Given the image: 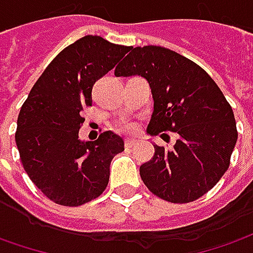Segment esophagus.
<instances>
[{"label":"esophagus","mask_w":253,"mask_h":253,"mask_svg":"<svg viewBox=\"0 0 253 253\" xmlns=\"http://www.w3.org/2000/svg\"><path fill=\"white\" fill-rule=\"evenodd\" d=\"M137 144V140H133V138H127L126 141H125V145H126V148H131L133 145H135Z\"/></svg>","instance_id":"obj_1"}]
</instances>
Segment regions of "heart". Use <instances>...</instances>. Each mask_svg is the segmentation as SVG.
I'll list each match as a JSON object with an SVG mask.
<instances>
[{"label":"heart","instance_id":"b5f03b06","mask_svg":"<svg viewBox=\"0 0 253 253\" xmlns=\"http://www.w3.org/2000/svg\"><path fill=\"white\" fill-rule=\"evenodd\" d=\"M122 128H123L125 131H133L134 126H133V125H125V126L122 127Z\"/></svg>","mask_w":253,"mask_h":253}]
</instances>
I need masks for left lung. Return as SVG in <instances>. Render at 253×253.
<instances>
[{
    "label": "left lung",
    "instance_id": "1",
    "mask_svg": "<svg viewBox=\"0 0 253 253\" xmlns=\"http://www.w3.org/2000/svg\"><path fill=\"white\" fill-rule=\"evenodd\" d=\"M134 75L147 79L154 98L147 133L178 135L170 148L154 145L152 159L140 166L144 184L173 204L201 198L230 166L238 137L231 106L204 69L168 48L130 47L115 76Z\"/></svg>",
    "mask_w": 253,
    "mask_h": 253
}]
</instances>
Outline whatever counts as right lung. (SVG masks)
<instances>
[{"label": "right lung", "instance_id": "1", "mask_svg": "<svg viewBox=\"0 0 253 253\" xmlns=\"http://www.w3.org/2000/svg\"><path fill=\"white\" fill-rule=\"evenodd\" d=\"M128 51L99 36H84L55 56L22 105L15 133L20 161L36 187L58 205L98 198L113 156L125 151V141L112 131L84 142L79 130L82 111L92 102V85Z\"/></svg>", "mask_w": 253, "mask_h": 253}]
</instances>
